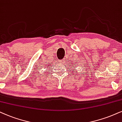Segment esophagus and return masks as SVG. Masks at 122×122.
I'll return each instance as SVG.
<instances>
[{
	"label": "esophagus",
	"instance_id": "esophagus-1",
	"mask_svg": "<svg viewBox=\"0 0 122 122\" xmlns=\"http://www.w3.org/2000/svg\"><path fill=\"white\" fill-rule=\"evenodd\" d=\"M63 61H64V60H63ZM61 62V61H60V62Z\"/></svg>",
	"mask_w": 122,
	"mask_h": 122
}]
</instances>
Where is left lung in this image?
I'll return each instance as SVG.
<instances>
[{"label":"left lung","instance_id":"8db88e82","mask_svg":"<svg viewBox=\"0 0 122 122\" xmlns=\"http://www.w3.org/2000/svg\"><path fill=\"white\" fill-rule=\"evenodd\" d=\"M70 65L71 69H72L73 67H76V66H77L78 65H79V63L77 62V61H71V62H70ZM78 66H79V65H78Z\"/></svg>","mask_w":122,"mask_h":122}]
</instances>
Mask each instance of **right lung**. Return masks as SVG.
Returning a JSON list of instances; mask_svg holds the SVG:
<instances>
[{"mask_svg":"<svg viewBox=\"0 0 122 122\" xmlns=\"http://www.w3.org/2000/svg\"><path fill=\"white\" fill-rule=\"evenodd\" d=\"M50 64H47V62H46V64H44V66H45V68H48V67H50L49 66H51V65H50Z\"/></svg>","mask_w":122,"mask_h":122,"instance_id":"add662e5","label":"right lung"}]
</instances>
